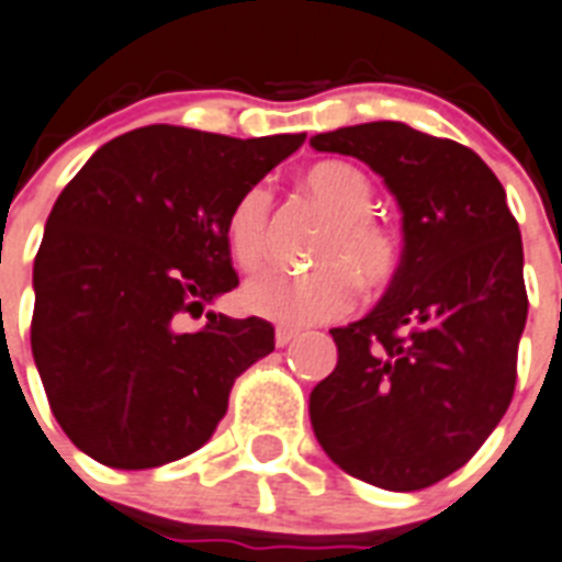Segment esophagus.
<instances>
[{
	"instance_id": "esophagus-1",
	"label": "esophagus",
	"mask_w": 562,
	"mask_h": 562,
	"mask_svg": "<svg viewBox=\"0 0 562 562\" xmlns=\"http://www.w3.org/2000/svg\"><path fill=\"white\" fill-rule=\"evenodd\" d=\"M294 337H296L294 328H289V325H277V334H273V342H277V348H285Z\"/></svg>"
}]
</instances>
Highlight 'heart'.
I'll use <instances>...</instances> for the list:
<instances>
[{
	"label": "heart",
	"mask_w": 562,
	"mask_h": 562,
	"mask_svg": "<svg viewBox=\"0 0 562 562\" xmlns=\"http://www.w3.org/2000/svg\"><path fill=\"white\" fill-rule=\"evenodd\" d=\"M308 188L337 220L325 231L317 259L325 262L314 271H262L245 282V308L273 323L317 325L342 317L357 300V281L383 289L394 280L403 259L400 234L376 220L374 182L362 168L342 159L319 162L305 171ZM271 188L266 182L245 188L231 205L225 220L231 257L245 271H254L268 259L271 245Z\"/></svg>",
	"instance_id": "b5f03b06"
}]
</instances>
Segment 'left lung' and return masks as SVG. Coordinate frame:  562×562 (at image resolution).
I'll return each mask as SVG.
<instances>
[{"mask_svg": "<svg viewBox=\"0 0 562 562\" xmlns=\"http://www.w3.org/2000/svg\"><path fill=\"white\" fill-rule=\"evenodd\" d=\"M311 145L371 165L405 234L376 308L331 328L337 369L311 391V426L351 477L419 492L469 463L514 397L529 314L520 228L492 168L454 139L366 122Z\"/></svg>", "mask_w": 562, "mask_h": 562, "instance_id": "8db88e82", "label": "left lung"}]
</instances>
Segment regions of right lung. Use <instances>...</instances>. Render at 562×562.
<instances>
[{
  "mask_svg": "<svg viewBox=\"0 0 562 562\" xmlns=\"http://www.w3.org/2000/svg\"><path fill=\"white\" fill-rule=\"evenodd\" d=\"M305 134L234 139L148 125L93 154L59 193L33 262L31 348L70 442L111 469H157L211 440L271 323L182 317L237 289L225 220Z\"/></svg>",
  "mask_w": 562,
  "mask_h": 562,
  "instance_id": "obj_1",
  "label": "right lung"
}]
</instances>
